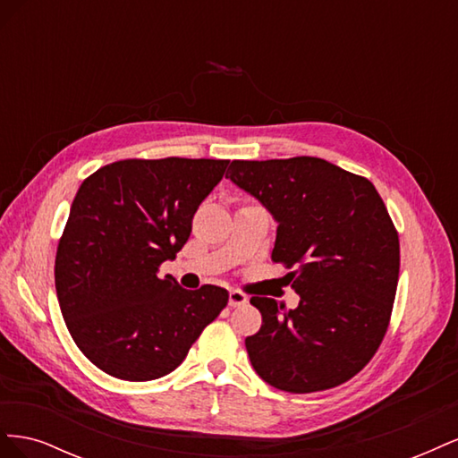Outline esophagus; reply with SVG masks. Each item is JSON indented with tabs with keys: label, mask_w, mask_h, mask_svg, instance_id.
<instances>
[{
	"label": "esophagus",
	"mask_w": 458,
	"mask_h": 458,
	"mask_svg": "<svg viewBox=\"0 0 458 458\" xmlns=\"http://www.w3.org/2000/svg\"><path fill=\"white\" fill-rule=\"evenodd\" d=\"M248 301V296L239 293V290H231L229 293V306L231 308H239V306H244V303Z\"/></svg>",
	"instance_id": "obj_1"
}]
</instances>
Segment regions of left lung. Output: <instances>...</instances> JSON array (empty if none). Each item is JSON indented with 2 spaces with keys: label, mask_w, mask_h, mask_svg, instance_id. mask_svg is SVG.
<instances>
[{
  "label": "left lung",
  "mask_w": 458,
  "mask_h": 458,
  "mask_svg": "<svg viewBox=\"0 0 458 458\" xmlns=\"http://www.w3.org/2000/svg\"><path fill=\"white\" fill-rule=\"evenodd\" d=\"M231 182L276 221L273 261L293 273L298 308L252 296L261 328L244 340L258 377L321 392L361 370L390 323L399 239L378 191L323 158L233 160Z\"/></svg>",
  "instance_id": "obj_1"
}]
</instances>
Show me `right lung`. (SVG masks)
<instances>
[{"mask_svg":"<svg viewBox=\"0 0 458 458\" xmlns=\"http://www.w3.org/2000/svg\"><path fill=\"white\" fill-rule=\"evenodd\" d=\"M227 164L120 160L80 185L55 258V288L80 352L110 377L170 374L227 306L225 288L187 290L157 275L187 242L192 216Z\"/></svg>","mask_w":458,"mask_h":458,"instance_id":"obj_1","label":"right lung"}]
</instances>
